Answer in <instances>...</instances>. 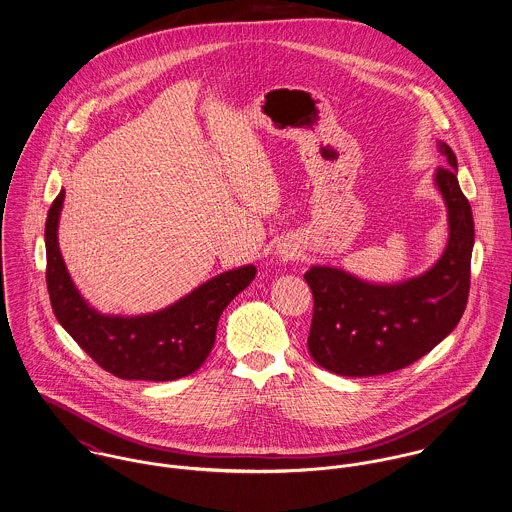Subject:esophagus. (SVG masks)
<instances>
[{"label": "esophagus", "mask_w": 512, "mask_h": 512, "mask_svg": "<svg viewBox=\"0 0 512 512\" xmlns=\"http://www.w3.org/2000/svg\"><path fill=\"white\" fill-rule=\"evenodd\" d=\"M297 252H299V246H297L295 242H291V240H281V242H278L274 254H276V258H278L279 262H287V260L295 258Z\"/></svg>", "instance_id": "esophagus-1"}]
</instances>
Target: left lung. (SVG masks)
I'll use <instances>...</instances> for the list:
<instances>
[{
    "instance_id": "left-lung-1",
    "label": "left lung",
    "mask_w": 512,
    "mask_h": 512,
    "mask_svg": "<svg viewBox=\"0 0 512 512\" xmlns=\"http://www.w3.org/2000/svg\"><path fill=\"white\" fill-rule=\"evenodd\" d=\"M438 150L448 168H436L432 182L446 205L448 242L426 272L389 283L326 264L305 272L315 299L309 354L328 372L370 377L407 368L440 344L464 315L473 215L458 184L456 154L442 140Z\"/></svg>"
}]
</instances>
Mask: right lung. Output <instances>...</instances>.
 <instances>
[{
	"mask_svg": "<svg viewBox=\"0 0 512 512\" xmlns=\"http://www.w3.org/2000/svg\"><path fill=\"white\" fill-rule=\"evenodd\" d=\"M62 205L64 189L52 201L45 225L48 295L62 328L95 364L121 379L174 381L199 370L215 344L221 313L252 283L256 266L207 279L154 313L105 315L82 297L64 264L58 246Z\"/></svg>",
	"mask_w": 512,
	"mask_h": 512,
	"instance_id": "add662e5",
	"label": "right lung"
}]
</instances>
